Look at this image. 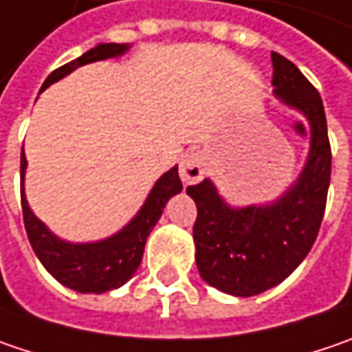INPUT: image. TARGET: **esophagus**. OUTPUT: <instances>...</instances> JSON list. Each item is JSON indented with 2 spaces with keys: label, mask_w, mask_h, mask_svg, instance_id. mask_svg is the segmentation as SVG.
Returning a JSON list of instances; mask_svg holds the SVG:
<instances>
[{
  "label": "esophagus",
  "mask_w": 352,
  "mask_h": 352,
  "mask_svg": "<svg viewBox=\"0 0 352 352\" xmlns=\"http://www.w3.org/2000/svg\"><path fill=\"white\" fill-rule=\"evenodd\" d=\"M179 173H181V179L185 185H191V183H197L201 181L203 175H205V163H203V157L197 151H191L187 155L183 157L181 165H179Z\"/></svg>",
  "instance_id": "obj_1"
}]
</instances>
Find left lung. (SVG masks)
<instances>
[{
    "mask_svg": "<svg viewBox=\"0 0 352 352\" xmlns=\"http://www.w3.org/2000/svg\"><path fill=\"white\" fill-rule=\"evenodd\" d=\"M275 94L311 121V153L297 183L267 207L231 209L209 179L187 187L197 205L193 239L205 283L253 297L285 280L319 235L331 183L327 117L315 85L280 53H271Z\"/></svg>",
    "mask_w": 352,
    "mask_h": 352,
    "instance_id": "8db88e82",
    "label": "left lung"
}]
</instances>
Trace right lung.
Instances as JSON below:
<instances>
[{
	"instance_id": "obj_1",
	"label": "right lung",
	"mask_w": 352,
	"mask_h": 352,
	"mask_svg": "<svg viewBox=\"0 0 352 352\" xmlns=\"http://www.w3.org/2000/svg\"><path fill=\"white\" fill-rule=\"evenodd\" d=\"M123 52H127V45L123 43H99L97 47L83 53L81 57L57 67L45 79L41 91L47 89L55 81H59L61 77H65L67 73H72L75 67H81L85 63L99 61V59L115 57ZM25 165L28 161L21 153V211H23V223H25L30 243L35 255L39 257L43 267L53 277L77 293H95V295L107 293L131 279L143 258L147 237L153 231L155 223L165 209V203L169 201V197H173L183 189L179 171L177 167H173L157 181L145 205L137 213V217L123 231L99 243L72 245L52 235L47 227L32 213L23 195Z\"/></svg>"
}]
</instances>
